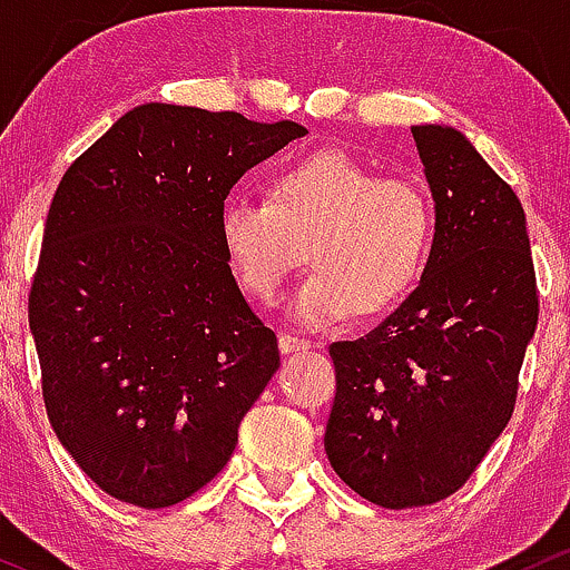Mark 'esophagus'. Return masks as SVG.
<instances>
[{"mask_svg":"<svg viewBox=\"0 0 570 570\" xmlns=\"http://www.w3.org/2000/svg\"><path fill=\"white\" fill-rule=\"evenodd\" d=\"M315 344L309 342V338H302V336H293V334H279V350L283 353H306V350H312Z\"/></svg>","mask_w":570,"mask_h":570,"instance_id":"obj_1","label":"esophagus"}]
</instances>
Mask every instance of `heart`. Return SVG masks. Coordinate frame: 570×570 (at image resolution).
Instances as JSON below:
<instances>
[{
	"mask_svg": "<svg viewBox=\"0 0 570 570\" xmlns=\"http://www.w3.org/2000/svg\"><path fill=\"white\" fill-rule=\"evenodd\" d=\"M436 217L412 180L382 177L353 153L323 147L274 171L268 199L232 194L217 213V242L247 296L272 304L302 264L315 272L291 298V315L325 328L399 309L423 283Z\"/></svg>",
	"mask_w": 570,
	"mask_h": 570,
	"instance_id": "heart-1",
	"label": "heart"
}]
</instances>
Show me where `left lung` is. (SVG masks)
I'll return each mask as SVG.
<instances>
[{
    "instance_id": "obj_1",
    "label": "left lung",
    "mask_w": 570,
    "mask_h": 570,
    "mask_svg": "<svg viewBox=\"0 0 570 570\" xmlns=\"http://www.w3.org/2000/svg\"><path fill=\"white\" fill-rule=\"evenodd\" d=\"M436 202L417 291L355 342H334L331 465L385 509L428 507L469 482L509 425L539 323L525 209L450 126H412Z\"/></svg>"
}]
</instances>
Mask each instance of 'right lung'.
<instances>
[{
  "mask_svg": "<svg viewBox=\"0 0 570 570\" xmlns=\"http://www.w3.org/2000/svg\"><path fill=\"white\" fill-rule=\"evenodd\" d=\"M304 134L150 101L61 177L29 328L50 425L107 495L175 507L232 458L279 350L226 264L217 213L250 166Z\"/></svg>",
  "mask_w": 570,
  "mask_h": 570,
  "instance_id": "1",
  "label": "right lung"
}]
</instances>
